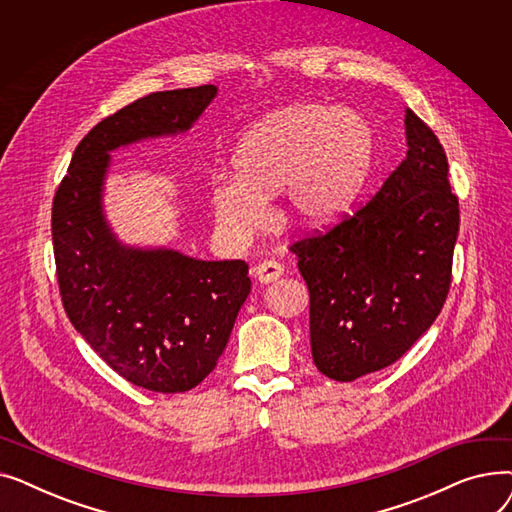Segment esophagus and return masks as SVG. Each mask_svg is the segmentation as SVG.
<instances>
[{
  "instance_id": "esophagus-1",
  "label": "esophagus",
  "mask_w": 512,
  "mask_h": 512,
  "mask_svg": "<svg viewBox=\"0 0 512 512\" xmlns=\"http://www.w3.org/2000/svg\"><path fill=\"white\" fill-rule=\"evenodd\" d=\"M253 274L261 284H270V282H276L284 274V265L278 261H272V259L263 261L253 267Z\"/></svg>"
}]
</instances>
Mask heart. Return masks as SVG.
I'll return each mask as SVG.
<instances>
[{
	"label": "heart",
	"instance_id": "heart-1",
	"mask_svg": "<svg viewBox=\"0 0 512 512\" xmlns=\"http://www.w3.org/2000/svg\"><path fill=\"white\" fill-rule=\"evenodd\" d=\"M375 134L357 112L297 103L263 118L230 157L232 176L211 186L213 218L230 242H247L280 193L284 215L301 226L336 220L353 205L373 168Z\"/></svg>",
	"mask_w": 512,
	"mask_h": 512
}]
</instances>
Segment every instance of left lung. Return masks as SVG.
<instances>
[{
    "label": "left lung",
    "instance_id": "obj_1",
    "mask_svg": "<svg viewBox=\"0 0 512 512\" xmlns=\"http://www.w3.org/2000/svg\"><path fill=\"white\" fill-rule=\"evenodd\" d=\"M407 157L353 218L294 242L309 286L311 355L336 382H353L405 355L434 324L450 288L459 199L448 159L405 110Z\"/></svg>",
    "mask_w": 512,
    "mask_h": 512
}]
</instances>
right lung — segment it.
Wrapping results in <instances>:
<instances>
[{"label":"right lung","instance_id":"1","mask_svg":"<svg viewBox=\"0 0 512 512\" xmlns=\"http://www.w3.org/2000/svg\"><path fill=\"white\" fill-rule=\"evenodd\" d=\"M215 95V85L151 93L101 120L53 199V255L72 326L124 380L153 392H186L215 369L251 292L249 265L124 245L105 215V178L114 151L188 132Z\"/></svg>","mask_w":512,"mask_h":512}]
</instances>
